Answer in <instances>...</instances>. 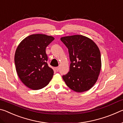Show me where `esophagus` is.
Returning a JSON list of instances; mask_svg holds the SVG:
<instances>
[{"mask_svg": "<svg viewBox=\"0 0 123 123\" xmlns=\"http://www.w3.org/2000/svg\"><path fill=\"white\" fill-rule=\"evenodd\" d=\"M55 69H56V71H59V67H56L55 68Z\"/></svg>", "mask_w": 123, "mask_h": 123, "instance_id": "34e87169", "label": "esophagus"}]
</instances>
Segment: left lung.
I'll use <instances>...</instances> for the list:
<instances>
[{
  "label": "left lung",
  "mask_w": 123,
  "mask_h": 123,
  "mask_svg": "<svg viewBox=\"0 0 123 123\" xmlns=\"http://www.w3.org/2000/svg\"><path fill=\"white\" fill-rule=\"evenodd\" d=\"M71 61L69 72L62 76L67 86L78 93L90 89L98 79L101 68V54L93 40L83 35L62 37Z\"/></svg>",
  "instance_id": "obj_1"
}]
</instances>
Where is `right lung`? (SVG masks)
<instances>
[{"mask_svg": "<svg viewBox=\"0 0 123 123\" xmlns=\"http://www.w3.org/2000/svg\"><path fill=\"white\" fill-rule=\"evenodd\" d=\"M54 39L51 36L33 34L23 39L17 48V73L22 82L32 90L44 88L53 78L54 70L47 63L45 49Z\"/></svg>", "mask_w": 123, "mask_h": 123, "instance_id": "1", "label": "right lung"}]
</instances>
